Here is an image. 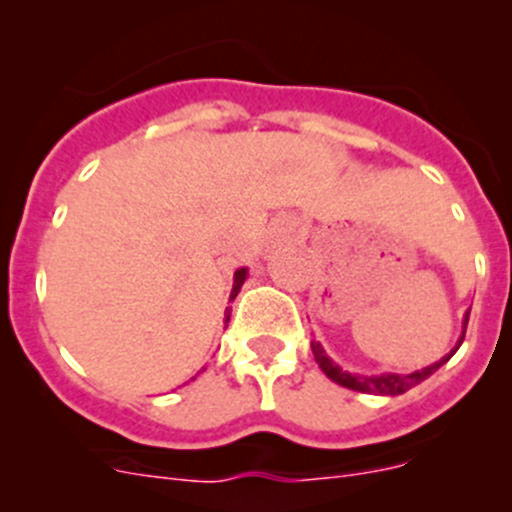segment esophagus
Instances as JSON below:
<instances>
[{
  "label": "esophagus",
  "mask_w": 512,
  "mask_h": 512,
  "mask_svg": "<svg viewBox=\"0 0 512 512\" xmlns=\"http://www.w3.org/2000/svg\"><path fill=\"white\" fill-rule=\"evenodd\" d=\"M294 232H297V225H294L292 218H277L270 227V242L272 245H292Z\"/></svg>",
  "instance_id": "esophagus-1"
}]
</instances>
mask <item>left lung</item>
Instances as JSON below:
<instances>
[{
  "instance_id": "1",
  "label": "left lung",
  "mask_w": 512,
  "mask_h": 512,
  "mask_svg": "<svg viewBox=\"0 0 512 512\" xmlns=\"http://www.w3.org/2000/svg\"><path fill=\"white\" fill-rule=\"evenodd\" d=\"M468 317H471V309H468L466 317H463V332H461V339L456 342V347H453L446 356H441L438 361H433L431 366H423V369L411 371V374H371V376L349 374V371H344L342 366L334 364V361L329 359L327 352H324V347L319 342H312V354H314V359H317L319 369H322L324 374L334 381V384L344 386V389L361 391V394H376V396H399V394H406L409 389H414V386L421 384V381H426L431 374H436V371L441 369V366L458 352V347L463 344V337H466Z\"/></svg>"
}]
</instances>
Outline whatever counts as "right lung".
Instances as JSON below:
<instances>
[{"instance_id":"1","label":"right lung","mask_w":512,"mask_h":512,"mask_svg":"<svg viewBox=\"0 0 512 512\" xmlns=\"http://www.w3.org/2000/svg\"><path fill=\"white\" fill-rule=\"evenodd\" d=\"M245 280H247V267H240V270L235 272V280H232V292H230V302L232 299L237 297V292H240L242 289V285H245ZM230 312V309H225V314ZM227 319H230V314H227Z\"/></svg>"}]
</instances>
